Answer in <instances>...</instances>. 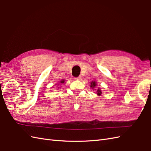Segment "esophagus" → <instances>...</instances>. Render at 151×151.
I'll return each mask as SVG.
<instances>
[{"mask_svg": "<svg viewBox=\"0 0 151 151\" xmlns=\"http://www.w3.org/2000/svg\"><path fill=\"white\" fill-rule=\"evenodd\" d=\"M75 80H82V76H79L78 77H76V78H75Z\"/></svg>", "mask_w": 151, "mask_h": 151, "instance_id": "esophagus-1", "label": "esophagus"}]
</instances>
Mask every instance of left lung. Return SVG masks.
<instances>
[{
  "mask_svg": "<svg viewBox=\"0 0 151 151\" xmlns=\"http://www.w3.org/2000/svg\"><path fill=\"white\" fill-rule=\"evenodd\" d=\"M97 86V83L96 81H92L91 82V85H90V87H91L92 89H93L95 87H96ZM97 94L98 95V96H101V95L102 94V92H101V90L98 88L97 90Z\"/></svg>",
  "mask_w": 151,
  "mask_h": 151,
  "instance_id": "1",
  "label": "left lung"
}]
</instances>
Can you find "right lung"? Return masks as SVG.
<instances>
[{"label":"right lung","mask_w":151,"mask_h":151,"mask_svg":"<svg viewBox=\"0 0 151 151\" xmlns=\"http://www.w3.org/2000/svg\"><path fill=\"white\" fill-rule=\"evenodd\" d=\"M64 81H64V80H61V81H60L59 83H61V84H63V83H64Z\"/></svg>","instance_id":"add662e5"}]
</instances>
